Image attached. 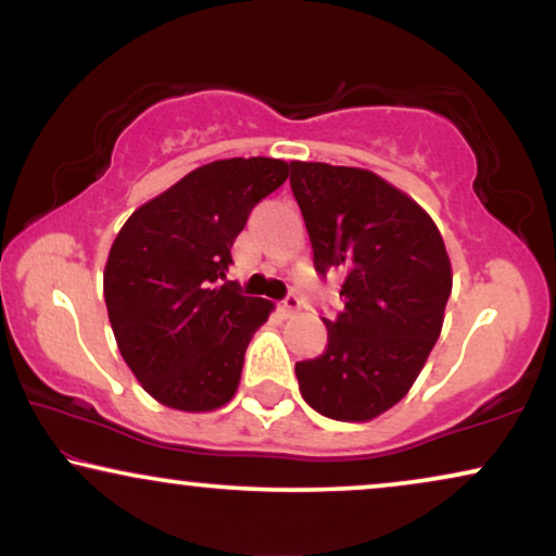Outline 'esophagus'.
<instances>
[{
  "instance_id": "34e87169",
  "label": "esophagus",
  "mask_w": 556,
  "mask_h": 556,
  "mask_svg": "<svg viewBox=\"0 0 556 556\" xmlns=\"http://www.w3.org/2000/svg\"><path fill=\"white\" fill-rule=\"evenodd\" d=\"M301 308V299L295 293H288L283 301H280V311H283L286 316H291V314H295V311Z\"/></svg>"
}]
</instances>
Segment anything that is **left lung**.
I'll list each match as a JSON object with an SVG mask.
<instances>
[{
    "mask_svg": "<svg viewBox=\"0 0 556 556\" xmlns=\"http://www.w3.org/2000/svg\"><path fill=\"white\" fill-rule=\"evenodd\" d=\"M291 189L316 270L346 276L324 354L295 364L301 394L331 420H371L405 397L435 346L451 257L428 212L375 172L291 162Z\"/></svg>",
    "mask_w": 556,
    "mask_h": 556,
    "instance_id": "8db88e82",
    "label": "left lung"
}]
</instances>
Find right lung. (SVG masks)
<instances>
[{"label":"right lung","mask_w":556,"mask_h":556,"mask_svg":"<svg viewBox=\"0 0 556 556\" xmlns=\"http://www.w3.org/2000/svg\"><path fill=\"white\" fill-rule=\"evenodd\" d=\"M288 179L280 159H219L141 204L113 240L103 295L118 352L143 390L181 413L238 392L245 349L273 303L227 280L250 210Z\"/></svg>","instance_id":"obj_1"}]
</instances>
